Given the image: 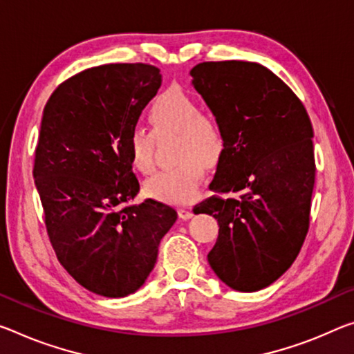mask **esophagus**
I'll return each instance as SVG.
<instances>
[{
	"instance_id": "esophagus-1",
	"label": "esophagus",
	"mask_w": 354,
	"mask_h": 354,
	"mask_svg": "<svg viewBox=\"0 0 354 354\" xmlns=\"http://www.w3.org/2000/svg\"><path fill=\"white\" fill-rule=\"evenodd\" d=\"M178 216L181 217V218H184V221H187V218H190V217L194 216V212H192V209H190V207H179Z\"/></svg>"
}]
</instances>
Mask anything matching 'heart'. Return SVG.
Returning a JSON list of instances; mask_svg holds the SVG:
<instances>
[{
	"label": "heart",
	"instance_id": "b5f03b06",
	"mask_svg": "<svg viewBox=\"0 0 354 354\" xmlns=\"http://www.w3.org/2000/svg\"><path fill=\"white\" fill-rule=\"evenodd\" d=\"M155 136L176 133L175 159L179 164L157 173L145 183L149 197L165 203L192 201L205 178V164L214 165L225 151V133L214 116L201 113L198 100L186 91L171 88L157 96L148 110ZM132 167L143 175L154 171V136L136 129L129 137Z\"/></svg>",
	"mask_w": 354,
	"mask_h": 354
}]
</instances>
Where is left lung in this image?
I'll list each match as a JSON object with an SVG mask.
<instances>
[{
    "mask_svg": "<svg viewBox=\"0 0 354 354\" xmlns=\"http://www.w3.org/2000/svg\"><path fill=\"white\" fill-rule=\"evenodd\" d=\"M225 133L212 195L195 214L217 218L207 254L216 276L236 291L266 288L293 265L308 232L315 184L313 129L298 96L249 61H209L190 71Z\"/></svg>",
    "mask_w": 354,
    "mask_h": 354,
    "instance_id": "obj_1",
    "label": "left lung"
}]
</instances>
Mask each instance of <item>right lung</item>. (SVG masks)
<instances>
[{
    "label": "right lung",
    "instance_id": "right-lung-1",
    "mask_svg": "<svg viewBox=\"0 0 354 354\" xmlns=\"http://www.w3.org/2000/svg\"><path fill=\"white\" fill-rule=\"evenodd\" d=\"M162 85L156 66L104 64L78 72L46 104L35 176L55 254L82 287L124 298L153 271L176 211L140 190L129 137Z\"/></svg>",
    "mask_w": 354,
    "mask_h": 354
}]
</instances>
